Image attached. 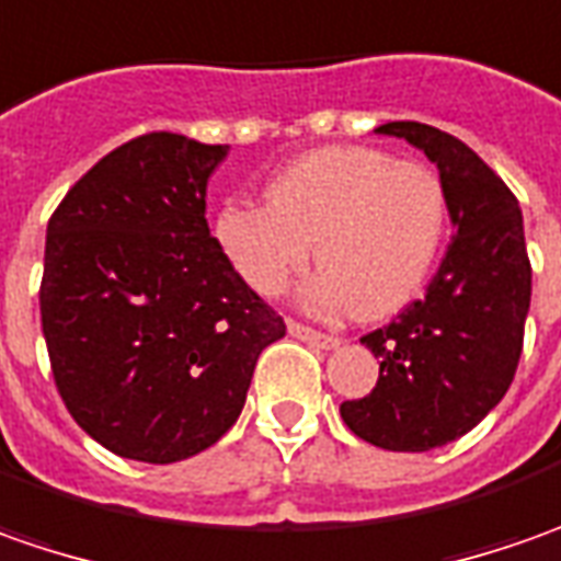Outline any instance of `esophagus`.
Segmentation results:
<instances>
[{"instance_id":"esophagus-1","label":"esophagus","mask_w":561,"mask_h":561,"mask_svg":"<svg viewBox=\"0 0 561 561\" xmlns=\"http://www.w3.org/2000/svg\"><path fill=\"white\" fill-rule=\"evenodd\" d=\"M288 332L295 335V339L307 341V344H313V347H322V351H332V347H339L341 341L335 335H325V332H317V329H310V325H304L298 319H288Z\"/></svg>"}]
</instances>
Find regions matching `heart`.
<instances>
[{
    "label": "heart",
    "instance_id": "b5f03b06",
    "mask_svg": "<svg viewBox=\"0 0 561 561\" xmlns=\"http://www.w3.org/2000/svg\"><path fill=\"white\" fill-rule=\"evenodd\" d=\"M444 226L447 195L432 167L394 161L381 148L329 146L282 167L266 204H222L214 239L263 298L285 291L317 242L325 266L304 288V304L317 313L357 304L363 317H388L428 279Z\"/></svg>",
    "mask_w": 561,
    "mask_h": 561
}]
</instances>
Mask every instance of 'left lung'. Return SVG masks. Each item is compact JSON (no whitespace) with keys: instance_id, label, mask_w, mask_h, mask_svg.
Wrapping results in <instances>:
<instances>
[{"instance_id":"left-lung-1","label":"left lung","mask_w":561,"mask_h":561,"mask_svg":"<svg viewBox=\"0 0 561 561\" xmlns=\"http://www.w3.org/2000/svg\"><path fill=\"white\" fill-rule=\"evenodd\" d=\"M376 133L407 139L435 161L454 242L394 322L363 335L376 354V388L341 403L344 425L381 450L444 447L491 413L510 391L531 307V261L518 198L456 136L415 121Z\"/></svg>"}]
</instances>
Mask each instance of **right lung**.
I'll list each match as a JSON object with an SVG mask.
<instances>
[{"label":"right lung","mask_w":561,"mask_h":561,"mask_svg":"<svg viewBox=\"0 0 561 561\" xmlns=\"http://www.w3.org/2000/svg\"><path fill=\"white\" fill-rule=\"evenodd\" d=\"M226 151L136 136L70 185L46 229L39 317L55 388L124 459L167 466L217 444L263 347L285 335L204 220Z\"/></svg>","instance_id":"add662e5"}]
</instances>
